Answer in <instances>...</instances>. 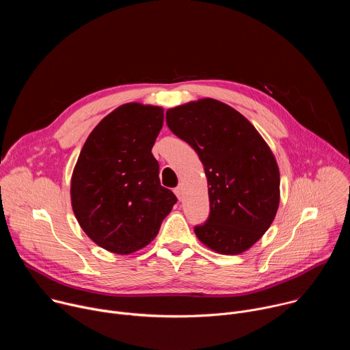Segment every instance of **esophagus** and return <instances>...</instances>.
<instances>
[{"label":"esophagus","instance_id":"esophagus-1","mask_svg":"<svg viewBox=\"0 0 350 350\" xmlns=\"http://www.w3.org/2000/svg\"><path fill=\"white\" fill-rule=\"evenodd\" d=\"M173 191H174V193H176V196H177V198H178V199H180V201H181V198H183V188H181V187H180V185H178V187H176V188H174V189H173Z\"/></svg>","mask_w":350,"mask_h":350}]
</instances>
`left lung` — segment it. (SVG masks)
Segmentation results:
<instances>
[{
	"instance_id": "8db88e82",
	"label": "left lung",
	"mask_w": 350,
	"mask_h": 350,
	"mask_svg": "<svg viewBox=\"0 0 350 350\" xmlns=\"http://www.w3.org/2000/svg\"><path fill=\"white\" fill-rule=\"evenodd\" d=\"M170 131L204 163L211 212L193 227L213 251L237 255L269 230L280 204V172L270 148L239 112L206 98L166 112Z\"/></svg>"
}]
</instances>
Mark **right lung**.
Wrapping results in <instances>:
<instances>
[{"label":"right lung","mask_w":350,"mask_h":350,"mask_svg":"<svg viewBox=\"0 0 350 350\" xmlns=\"http://www.w3.org/2000/svg\"><path fill=\"white\" fill-rule=\"evenodd\" d=\"M163 109L126 104L91 131L72 176V206L84 232L101 247L129 255L151 242L177 202L161 185L152 146Z\"/></svg>","instance_id":"1"}]
</instances>
